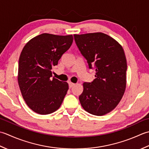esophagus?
Returning <instances> with one entry per match:
<instances>
[{
	"label": "esophagus",
	"mask_w": 149,
	"mask_h": 149,
	"mask_svg": "<svg viewBox=\"0 0 149 149\" xmlns=\"http://www.w3.org/2000/svg\"><path fill=\"white\" fill-rule=\"evenodd\" d=\"M74 84H73V83H71V82H69V88H71V87H73L74 86Z\"/></svg>",
	"instance_id": "1"
}]
</instances>
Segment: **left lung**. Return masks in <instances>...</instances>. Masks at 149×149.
I'll return each mask as SVG.
<instances>
[{
	"label": "left lung",
	"instance_id": "8db88e82",
	"mask_svg": "<svg viewBox=\"0 0 149 149\" xmlns=\"http://www.w3.org/2000/svg\"><path fill=\"white\" fill-rule=\"evenodd\" d=\"M74 37L89 68L96 70L95 80L84 83L79 100L85 111L103 116L116 107L125 93L127 69L125 53L117 41L104 33L74 35Z\"/></svg>",
	"mask_w": 149,
	"mask_h": 149
}]
</instances>
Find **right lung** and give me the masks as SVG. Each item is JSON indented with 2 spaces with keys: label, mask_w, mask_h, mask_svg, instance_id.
I'll return each mask as SVG.
<instances>
[{
  "label": "right lung",
  "mask_w": 149,
  "mask_h": 149,
  "mask_svg": "<svg viewBox=\"0 0 149 149\" xmlns=\"http://www.w3.org/2000/svg\"><path fill=\"white\" fill-rule=\"evenodd\" d=\"M73 36L43 33L24 47L19 61L18 82L24 101L35 113L48 114L60 107L68 84L54 77L51 69L72 45Z\"/></svg>",
  "instance_id": "add662e5"
}]
</instances>
